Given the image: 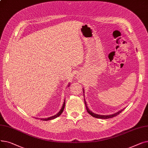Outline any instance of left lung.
Returning <instances> with one entry per match:
<instances>
[{
    "mask_svg": "<svg viewBox=\"0 0 148 148\" xmlns=\"http://www.w3.org/2000/svg\"><path fill=\"white\" fill-rule=\"evenodd\" d=\"M84 92V91H83ZM84 103H85V106H86V110H87V112L92 116H93V117H94V118H99V119H108V118H113V117H114V116H117V115H118L119 114H120L122 112V110H121V111H119L118 112H117V113H114V114H111V115H99V114H95V113H92L89 108H88V106H87V104H86V101H84Z\"/></svg>",
    "mask_w": 148,
    "mask_h": 148,
    "instance_id": "1",
    "label": "left lung"
}]
</instances>
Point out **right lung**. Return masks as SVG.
Instances as JSON below:
<instances>
[{"instance_id": "add662e5", "label": "right lung", "mask_w": 148, "mask_h": 148, "mask_svg": "<svg viewBox=\"0 0 148 148\" xmlns=\"http://www.w3.org/2000/svg\"><path fill=\"white\" fill-rule=\"evenodd\" d=\"M65 99L64 100V104H63V106H62V108H61L60 110L59 111V112L58 114H55V115H54V116H51V117L48 118H45V119H43V118H42V119H41V120H42V121H49V120L53 119H54V118H56L58 117V116H60V114L62 113V112H63V111H64V108H65Z\"/></svg>"}]
</instances>
